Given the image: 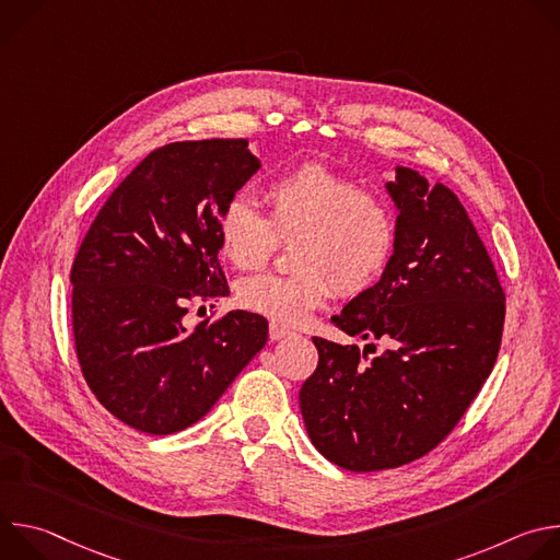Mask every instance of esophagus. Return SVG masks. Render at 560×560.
<instances>
[{
	"label": "esophagus",
	"mask_w": 560,
	"mask_h": 560,
	"mask_svg": "<svg viewBox=\"0 0 560 560\" xmlns=\"http://www.w3.org/2000/svg\"><path fill=\"white\" fill-rule=\"evenodd\" d=\"M288 335H292L288 328H283V326H279V324H270V339H272V341H279V339H283V337H288Z\"/></svg>",
	"instance_id": "esophagus-1"
}]
</instances>
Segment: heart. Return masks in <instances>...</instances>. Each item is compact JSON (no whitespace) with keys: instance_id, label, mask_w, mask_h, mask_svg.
<instances>
[{"instance_id":"b5f03b06","label":"heart","mask_w":560,"mask_h":560,"mask_svg":"<svg viewBox=\"0 0 560 560\" xmlns=\"http://www.w3.org/2000/svg\"><path fill=\"white\" fill-rule=\"evenodd\" d=\"M270 212L248 197H230L217 221L221 257L238 270H259L277 255L279 238H296L292 275H255L236 285L242 307L272 324L296 326L324 305L332 290L354 296L389 264L396 244L392 203L348 175L305 162L264 188Z\"/></svg>"}]
</instances>
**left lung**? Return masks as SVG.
<instances>
[{
    "mask_svg": "<svg viewBox=\"0 0 560 560\" xmlns=\"http://www.w3.org/2000/svg\"><path fill=\"white\" fill-rule=\"evenodd\" d=\"M396 244L383 277L332 316L339 330L389 346L312 337L318 365L299 406L314 447L350 471L412 463L434 450L488 381L505 292L458 197L396 168Z\"/></svg>",
    "mask_w": 560,
    "mask_h": 560,
    "instance_id": "obj_1",
    "label": "left lung"
}]
</instances>
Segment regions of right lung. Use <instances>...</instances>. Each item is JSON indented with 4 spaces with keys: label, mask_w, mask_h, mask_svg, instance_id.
Returning <instances> with one entry per match:
<instances>
[{
    "label": "right lung",
    "mask_w": 560,
    "mask_h": 560,
    "mask_svg": "<svg viewBox=\"0 0 560 560\" xmlns=\"http://www.w3.org/2000/svg\"><path fill=\"white\" fill-rule=\"evenodd\" d=\"M257 171L246 139L156 148L113 190L74 255L79 368L97 401L139 432L197 423L268 341L266 318L246 310L184 326L190 305L230 292L217 221Z\"/></svg>",
    "instance_id": "add662e5"
}]
</instances>
